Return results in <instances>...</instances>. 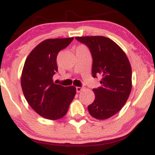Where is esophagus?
<instances>
[{"instance_id":"obj_1","label":"esophagus","mask_w":155,"mask_h":155,"mask_svg":"<svg viewBox=\"0 0 155 155\" xmlns=\"http://www.w3.org/2000/svg\"><path fill=\"white\" fill-rule=\"evenodd\" d=\"M76 92H78V93H79V92H80L81 91H82V90H84V88L83 87H76Z\"/></svg>"}]
</instances>
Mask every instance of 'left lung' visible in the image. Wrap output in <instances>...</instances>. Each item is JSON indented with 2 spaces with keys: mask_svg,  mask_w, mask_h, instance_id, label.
<instances>
[{
  "mask_svg": "<svg viewBox=\"0 0 155 155\" xmlns=\"http://www.w3.org/2000/svg\"><path fill=\"white\" fill-rule=\"evenodd\" d=\"M90 49L92 74L101 76V87L93 89L95 98L88 106L90 114L106 120L116 114L128 99L132 89V69L127 55L114 41L104 36L76 37Z\"/></svg>",
  "mask_w": 155,
  "mask_h": 155,
  "instance_id": "left-lung-1",
  "label": "left lung"
}]
</instances>
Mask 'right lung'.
<instances>
[{"mask_svg":"<svg viewBox=\"0 0 155 155\" xmlns=\"http://www.w3.org/2000/svg\"><path fill=\"white\" fill-rule=\"evenodd\" d=\"M74 38L47 39L37 45L28 56L21 76V86L26 101L40 116L51 120L66 114L76 90L53 82L58 71L57 56Z\"/></svg>","mask_w":155,"mask_h":155,"instance_id":"obj_1","label":"right lung"}]
</instances>
